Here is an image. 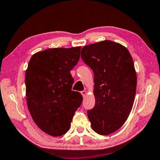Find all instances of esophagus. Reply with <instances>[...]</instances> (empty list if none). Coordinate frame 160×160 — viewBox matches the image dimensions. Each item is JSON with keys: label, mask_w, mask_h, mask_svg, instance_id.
<instances>
[{"label": "esophagus", "mask_w": 160, "mask_h": 160, "mask_svg": "<svg viewBox=\"0 0 160 160\" xmlns=\"http://www.w3.org/2000/svg\"><path fill=\"white\" fill-rule=\"evenodd\" d=\"M81 94H82V95L83 96V97H85L86 94H87V92L85 91V90H83V91H82L81 92Z\"/></svg>", "instance_id": "esophagus-1"}]
</instances>
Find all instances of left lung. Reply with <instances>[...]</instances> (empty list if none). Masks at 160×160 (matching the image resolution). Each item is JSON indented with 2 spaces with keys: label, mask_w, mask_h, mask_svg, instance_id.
<instances>
[{
  "label": "left lung",
  "mask_w": 160,
  "mask_h": 160,
  "mask_svg": "<svg viewBox=\"0 0 160 160\" xmlns=\"http://www.w3.org/2000/svg\"><path fill=\"white\" fill-rule=\"evenodd\" d=\"M81 58L94 72L95 105L88 110L92 128L109 135L123 125L133 105L137 86L133 61L126 47L109 40L85 46Z\"/></svg>",
  "instance_id": "8db88e82"
}]
</instances>
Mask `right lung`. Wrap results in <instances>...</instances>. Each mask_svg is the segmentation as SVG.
<instances>
[{
    "mask_svg": "<svg viewBox=\"0 0 160 160\" xmlns=\"http://www.w3.org/2000/svg\"><path fill=\"white\" fill-rule=\"evenodd\" d=\"M80 47L53 48L32 56L25 73L28 109L35 123L51 136H61L70 123L82 96L72 91L70 71L80 59Z\"/></svg>",
    "mask_w": 160,
    "mask_h": 160,
    "instance_id": "add662e5",
    "label": "right lung"
}]
</instances>
